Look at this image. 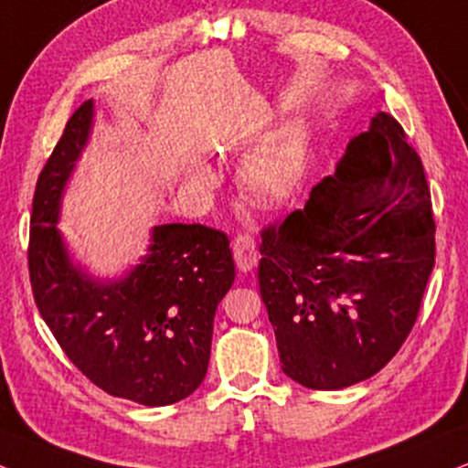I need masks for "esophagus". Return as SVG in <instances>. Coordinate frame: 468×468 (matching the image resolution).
Returning a JSON list of instances; mask_svg holds the SVG:
<instances>
[{"label": "esophagus", "mask_w": 468, "mask_h": 468, "mask_svg": "<svg viewBox=\"0 0 468 468\" xmlns=\"http://www.w3.org/2000/svg\"><path fill=\"white\" fill-rule=\"evenodd\" d=\"M232 250H234V261H236V267H239V271L247 273V271H251L253 267H256L258 250H256V240H253V236H250V234L234 236Z\"/></svg>", "instance_id": "1"}]
</instances>
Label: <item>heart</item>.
<instances>
[{
	"mask_svg": "<svg viewBox=\"0 0 468 468\" xmlns=\"http://www.w3.org/2000/svg\"><path fill=\"white\" fill-rule=\"evenodd\" d=\"M201 180L210 176L204 171ZM299 177V154L292 143L273 141L258 147L240 169L245 193L258 201H282L292 193Z\"/></svg>",
	"mask_w": 468,
	"mask_h": 468,
	"instance_id": "1",
	"label": "heart"
}]
</instances>
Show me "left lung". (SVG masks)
<instances>
[{"instance_id":"left-lung-1","label":"left lung","mask_w":468,"mask_h":468,"mask_svg":"<svg viewBox=\"0 0 468 468\" xmlns=\"http://www.w3.org/2000/svg\"><path fill=\"white\" fill-rule=\"evenodd\" d=\"M258 282L282 371L338 390L390 362L434 269L425 169L393 114L349 143L299 210L262 228Z\"/></svg>"}]
</instances>
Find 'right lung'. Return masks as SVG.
I'll return each instance as SVG.
<instances>
[{
  "mask_svg": "<svg viewBox=\"0 0 468 468\" xmlns=\"http://www.w3.org/2000/svg\"><path fill=\"white\" fill-rule=\"evenodd\" d=\"M93 101L67 121L32 199V295L69 360L103 393L169 406L204 382L217 305L234 284L228 234L193 223L154 229V245L125 280L100 284L69 261L58 206L89 138Z\"/></svg>",
  "mask_w": 468,
  "mask_h": 468,
  "instance_id": "add662e5",
  "label": "right lung"
}]
</instances>
